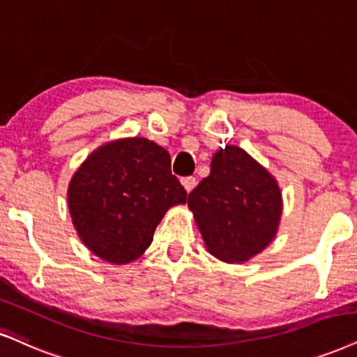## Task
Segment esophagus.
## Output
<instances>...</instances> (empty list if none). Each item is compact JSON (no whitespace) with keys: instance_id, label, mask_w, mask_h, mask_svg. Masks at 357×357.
Segmentation results:
<instances>
[{"instance_id":"34e87169","label":"esophagus","mask_w":357,"mask_h":357,"mask_svg":"<svg viewBox=\"0 0 357 357\" xmlns=\"http://www.w3.org/2000/svg\"><path fill=\"white\" fill-rule=\"evenodd\" d=\"M182 185L188 193H190L193 190V187L197 185V180H195V177H185V178H182Z\"/></svg>"}]
</instances>
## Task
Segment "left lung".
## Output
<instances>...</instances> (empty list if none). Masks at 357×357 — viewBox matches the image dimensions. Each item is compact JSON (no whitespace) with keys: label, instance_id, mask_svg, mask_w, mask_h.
Segmentation results:
<instances>
[{"label":"left lung","instance_id":"1","mask_svg":"<svg viewBox=\"0 0 357 357\" xmlns=\"http://www.w3.org/2000/svg\"><path fill=\"white\" fill-rule=\"evenodd\" d=\"M187 202L205 248L230 265L261 253L275 240L283 213L276 178L238 145L213 153L210 175Z\"/></svg>","mask_w":357,"mask_h":357}]
</instances>
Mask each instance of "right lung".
<instances>
[{
  "instance_id": "obj_1",
  "label": "right lung",
  "mask_w": 357,
  "mask_h": 357,
  "mask_svg": "<svg viewBox=\"0 0 357 357\" xmlns=\"http://www.w3.org/2000/svg\"><path fill=\"white\" fill-rule=\"evenodd\" d=\"M187 192L170 172L164 147L144 137L99 145L68 187V206L79 238L96 257L127 265L142 257L167 210Z\"/></svg>"
}]
</instances>
